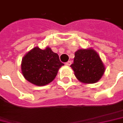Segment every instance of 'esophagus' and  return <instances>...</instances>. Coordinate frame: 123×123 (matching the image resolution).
I'll list each match as a JSON object with an SVG mask.
<instances>
[{"mask_svg": "<svg viewBox=\"0 0 123 123\" xmlns=\"http://www.w3.org/2000/svg\"><path fill=\"white\" fill-rule=\"evenodd\" d=\"M72 64V62L71 61H68V62H67L66 63H65V65H67V66H69L70 65Z\"/></svg>", "mask_w": 123, "mask_h": 123, "instance_id": "1", "label": "esophagus"}]
</instances>
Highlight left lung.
<instances>
[{
	"instance_id": "left-lung-1",
	"label": "left lung",
	"mask_w": 123,
	"mask_h": 123,
	"mask_svg": "<svg viewBox=\"0 0 123 123\" xmlns=\"http://www.w3.org/2000/svg\"><path fill=\"white\" fill-rule=\"evenodd\" d=\"M70 65L76 79L83 83H95L103 76L105 68L99 55L92 49H79Z\"/></svg>"
}]
</instances>
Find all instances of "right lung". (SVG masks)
<instances>
[{"label": "right lung", "mask_w": 123, "mask_h": 123, "mask_svg": "<svg viewBox=\"0 0 123 123\" xmlns=\"http://www.w3.org/2000/svg\"><path fill=\"white\" fill-rule=\"evenodd\" d=\"M62 65L58 55L51 48L42 50L36 47L24 56L21 66V73L28 81L42 86L51 83Z\"/></svg>", "instance_id": "1"}]
</instances>
